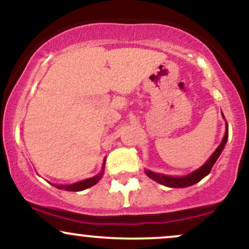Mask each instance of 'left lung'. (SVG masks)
Segmentation results:
<instances>
[{"instance_id": "8db88e82", "label": "left lung", "mask_w": 249, "mask_h": 249, "mask_svg": "<svg viewBox=\"0 0 249 249\" xmlns=\"http://www.w3.org/2000/svg\"><path fill=\"white\" fill-rule=\"evenodd\" d=\"M224 117V115H222ZM225 118V117H224ZM228 139V125L226 124V132L224 138H222L221 144L216 147V150L214 151L212 156L210 157V159L202 165L201 167H199L198 170H196L194 172L187 174V176L184 177H171V176H165V174H159V173H154L152 171L146 170L145 173H146L147 177H150L151 179L154 180V181L159 182V184L164 185V186L167 187H172V188H181V187H187V186H192V185L199 182L200 180L210 174L211 170H212L213 165L215 164V161L218 160L220 153L222 152L224 150L226 142H227Z\"/></svg>"}]
</instances>
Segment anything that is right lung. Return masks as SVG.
I'll list each match as a JSON object with an SVG mask.
<instances>
[{
	"label": "right lung",
	"mask_w": 249,
	"mask_h": 249,
	"mask_svg": "<svg viewBox=\"0 0 249 249\" xmlns=\"http://www.w3.org/2000/svg\"><path fill=\"white\" fill-rule=\"evenodd\" d=\"M104 165H105V160L103 162V167H102V172L97 176L92 177V178H89L83 180V181H78L75 182V184H71V185H53V186L59 188V190H65V191H72V192H78V191H83V190H87V188L96 185L99 180L102 179L103 173H104Z\"/></svg>",
	"instance_id": "obj_1"
}]
</instances>
